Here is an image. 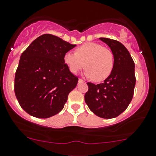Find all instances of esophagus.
<instances>
[{"mask_svg": "<svg viewBox=\"0 0 156 156\" xmlns=\"http://www.w3.org/2000/svg\"><path fill=\"white\" fill-rule=\"evenodd\" d=\"M78 82H79V83H81V82H84V80L81 79V78H79V79H78Z\"/></svg>", "mask_w": 156, "mask_h": 156, "instance_id": "esophagus-1", "label": "esophagus"}]
</instances>
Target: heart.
<instances>
[{"instance_id": "1", "label": "heart", "mask_w": 156, "mask_h": 156, "mask_svg": "<svg viewBox=\"0 0 156 156\" xmlns=\"http://www.w3.org/2000/svg\"><path fill=\"white\" fill-rule=\"evenodd\" d=\"M64 63L73 74L85 67L84 75L95 81L107 79L113 69L114 59L111 51L96 43H87L77 48L76 52L69 51L63 57Z\"/></svg>"}]
</instances>
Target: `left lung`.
Masks as SVG:
<instances>
[{"label":"left lung","mask_w":156,"mask_h":156,"mask_svg":"<svg viewBox=\"0 0 156 156\" xmlns=\"http://www.w3.org/2000/svg\"><path fill=\"white\" fill-rule=\"evenodd\" d=\"M112 51L114 66L110 76L98 84L87 82L84 101L89 109L101 118L116 117L133 99L136 85L135 63L126 48L120 42L99 38Z\"/></svg>","instance_id":"8db88e82"}]
</instances>
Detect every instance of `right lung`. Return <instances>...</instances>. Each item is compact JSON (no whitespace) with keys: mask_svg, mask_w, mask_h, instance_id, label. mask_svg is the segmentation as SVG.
<instances>
[{"mask_svg":"<svg viewBox=\"0 0 156 156\" xmlns=\"http://www.w3.org/2000/svg\"><path fill=\"white\" fill-rule=\"evenodd\" d=\"M75 46L56 36L43 34L23 52L15 74L14 91L29 114L49 118L62 110L78 81L63 60Z\"/></svg>","mask_w":156,"mask_h":156,"instance_id":"right-lung-1","label":"right lung"}]
</instances>
